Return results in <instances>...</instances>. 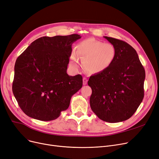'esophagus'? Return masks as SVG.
Instances as JSON below:
<instances>
[{"mask_svg":"<svg viewBox=\"0 0 159 159\" xmlns=\"http://www.w3.org/2000/svg\"><path fill=\"white\" fill-rule=\"evenodd\" d=\"M87 82H88V80L86 78H83V84L84 85H86L87 84Z\"/></svg>","mask_w":159,"mask_h":159,"instance_id":"esophagus-1","label":"esophagus"}]
</instances>
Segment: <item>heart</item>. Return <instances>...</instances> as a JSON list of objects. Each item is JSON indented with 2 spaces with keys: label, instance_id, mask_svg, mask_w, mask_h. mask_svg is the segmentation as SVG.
Masks as SVG:
<instances>
[{
  "label": "heart",
  "instance_id": "heart-1",
  "mask_svg": "<svg viewBox=\"0 0 159 159\" xmlns=\"http://www.w3.org/2000/svg\"><path fill=\"white\" fill-rule=\"evenodd\" d=\"M77 51L84 68L91 73H100L107 69L116 55V50L113 44L92 38L80 42L77 47ZM71 60L73 66H78L79 58L75 53L71 54Z\"/></svg>",
  "mask_w": 159,
  "mask_h": 159
}]
</instances>
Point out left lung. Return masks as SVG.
Listing matches in <instances>:
<instances>
[{
	"mask_svg": "<svg viewBox=\"0 0 159 159\" xmlns=\"http://www.w3.org/2000/svg\"><path fill=\"white\" fill-rule=\"evenodd\" d=\"M113 44L116 55L106 70L91 76V110L105 122L115 123L129 119L144 98L145 70L136 50L121 40L104 37Z\"/></svg>",
	"mask_w": 159,
	"mask_h": 159,
	"instance_id": "1",
	"label": "left lung"
}]
</instances>
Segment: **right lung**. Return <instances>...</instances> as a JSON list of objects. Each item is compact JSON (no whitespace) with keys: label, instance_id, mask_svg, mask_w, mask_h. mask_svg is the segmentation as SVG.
<instances>
[{"label":"right lung","instance_id":"1","mask_svg":"<svg viewBox=\"0 0 159 159\" xmlns=\"http://www.w3.org/2000/svg\"><path fill=\"white\" fill-rule=\"evenodd\" d=\"M80 38L78 34L40 37L17 58L13 93L30 117L43 121L57 119L82 88L80 75L67 73L72 44Z\"/></svg>","mask_w":159,"mask_h":159}]
</instances>
